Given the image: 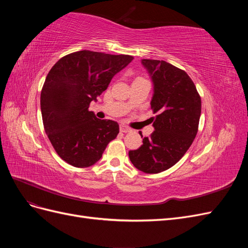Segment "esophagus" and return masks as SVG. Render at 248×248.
<instances>
[{"mask_svg": "<svg viewBox=\"0 0 248 248\" xmlns=\"http://www.w3.org/2000/svg\"><path fill=\"white\" fill-rule=\"evenodd\" d=\"M120 131L126 133V132H130L131 129L129 128V127H127V126H125V125H121V126H120Z\"/></svg>", "mask_w": 248, "mask_h": 248, "instance_id": "1", "label": "esophagus"}]
</instances>
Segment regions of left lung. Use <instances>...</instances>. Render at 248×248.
<instances>
[{"label":"left lung","mask_w":248,"mask_h":248,"mask_svg":"<svg viewBox=\"0 0 248 248\" xmlns=\"http://www.w3.org/2000/svg\"><path fill=\"white\" fill-rule=\"evenodd\" d=\"M141 64L153 82L150 104L157 114L153 118L155 131L128 155L138 170L157 174L176 164L191 146L198 133L202 101L185 71L159 60L142 59Z\"/></svg>","instance_id":"8db88e82"}]
</instances>
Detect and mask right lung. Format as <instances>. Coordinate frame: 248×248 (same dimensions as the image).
<instances>
[{
    "label": "right lung",
    "instance_id": "obj_1",
    "mask_svg": "<svg viewBox=\"0 0 248 248\" xmlns=\"http://www.w3.org/2000/svg\"><path fill=\"white\" fill-rule=\"evenodd\" d=\"M132 60L128 55L80 50L61 58L49 70L40 96L41 115L52 147L67 163L93 166L117 138L119 124L97 119L88 108Z\"/></svg>",
    "mask_w": 248,
    "mask_h": 248
}]
</instances>
